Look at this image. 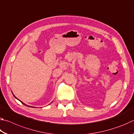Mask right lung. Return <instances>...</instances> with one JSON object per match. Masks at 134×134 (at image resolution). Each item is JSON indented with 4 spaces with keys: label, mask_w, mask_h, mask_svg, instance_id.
Here are the masks:
<instances>
[{
    "label": "right lung",
    "mask_w": 134,
    "mask_h": 134,
    "mask_svg": "<svg viewBox=\"0 0 134 134\" xmlns=\"http://www.w3.org/2000/svg\"><path fill=\"white\" fill-rule=\"evenodd\" d=\"M13 96H14V95H13ZM14 97H15V98H16V99H17V98H16V97H15V96H14ZM21 103H22V104H24V105H25V103H24L23 102H21ZM26 106H27V105H26ZM30 107H31V106H30ZM32 108H33V107H32Z\"/></svg>",
    "instance_id": "right-lung-1"
}]
</instances>
